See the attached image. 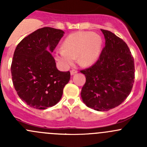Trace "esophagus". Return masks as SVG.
Returning a JSON list of instances; mask_svg holds the SVG:
<instances>
[{
	"instance_id": "1",
	"label": "esophagus",
	"mask_w": 147,
	"mask_h": 147,
	"mask_svg": "<svg viewBox=\"0 0 147 147\" xmlns=\"http://www.w3.org/2000/svg\"><path fill=\"white\" fill-rule=\"evenodd\" d=\"M77 72H78V71L75 70V69H72V70H70V74H71V75H75V74L77 73Z\"/></svg>"
}]
</instances>
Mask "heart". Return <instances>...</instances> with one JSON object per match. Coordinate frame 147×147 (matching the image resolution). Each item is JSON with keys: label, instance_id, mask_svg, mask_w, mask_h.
Segmentation results:
<instances>
[{"label": "heart", "instance_id": "heart-1", "mask_svg": "<svg viewBox=\"0 0 147 147\" xmlns=\"http://www.w3.org/2000/svg\"><path fill=\"white\" fill-rule=\"evenodd\" d=\"M102 47V38L97 34L87 31L75 32L65 38L63 49L56 52L55 57L64 68L70 67L76 57L80 65L90 66L98 60Z\"/></svg>", "mask_w": 147, "mask_h": 147}]
</instances>
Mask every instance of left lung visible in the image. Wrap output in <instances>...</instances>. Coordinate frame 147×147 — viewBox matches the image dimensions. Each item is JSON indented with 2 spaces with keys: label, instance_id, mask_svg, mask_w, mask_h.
I'll use <instances>...</instances> for the list:
<instances>
[{
  "label": "left lung",
  "instance_id": "left-lung-1",
  "mask_svg": "<svg viewBox=\"0 0 147 147\" xmlns=\"http://www.w3.org/2000/svg\"><path fill=\"white\" fill-rule=\"evenodd\" d=\"M105 46L98 60L81 70L86 82L81 97L88 107L104 112L121 105L130 94L134 80V58L124 40L101 29Z\"/></svg>",
  "mask_w": 147,
  "mask_h": 147
}]
</instances>
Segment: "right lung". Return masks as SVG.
<instances>
[{
    "label": "right lung",
    "instance_id": "add662e5",
    "mask_svg": "<svg viewBox=\"0 0 147 147\" xmlns=\"http://www.w3.org/2000/svg\"><path fill=\"white\" fill-rule=\"evenodd\" d=\"M64 31L45 27L23 38L15 50L11 75L19 97L31 107L45 109L61 99L70 72L56 67L51 55Z\"/></svg>",
    "mask_w": 147,
    "mask_h": 147
}]
</instances>
